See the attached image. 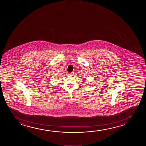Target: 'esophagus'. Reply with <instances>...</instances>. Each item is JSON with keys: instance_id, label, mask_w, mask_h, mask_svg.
I'll return each mask as SVG.
<instances>
[{"instance_id": "1", "label": "esophagus", "mask_w": 146, "mask_h": 146, "mask_svg": "<svg viewBox=\"0 0 146 146\" xmlns=\"http://www.w3.org/2000/svg\"><path fill=\"white\" fill-rule=\"evenodd\" d=\"M73 74H74V73H73V72H72V73H69V75H73Z\"/></svg>"}]
</instances>
